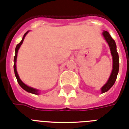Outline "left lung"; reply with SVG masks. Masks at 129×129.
Returning a JSON list of instances; mask_svg holds the SVG:
<instances>
[{
    "label": "left lung",
    "mask_w": 129,
    "mask_h": 129,
    "mask_svg": "<svg viewBox=\"0 0 129 129\" xmlns=\"http://www.w3.org/2000/svg\"><path fill=\"white\" fill-rule=\"evenodd\" d=\"M103 35L109 45L112 56V59H113V67H112L113 69H112V73L109 76V78L107 83L101 88V92L104 93L105 92L109 90V89L113 86V85L116 82L119 71V56L117 50H116V45L115 41L112 38V37L110 36L109 33L104 30L103 32Z\"/></svg>",
    "instance_id": "1"
}]
</instances>
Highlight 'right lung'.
I'll use <instances>...</instances> for the list:
<instances>
[{"label": "right lung", "mask_w": 129, "mask_h": 129, "mask_svg": "<svg viewBox=\"0 0 129 129\" xmlns=\"http://www.w3.org/2000/svg\"><path fill=\"white\" fill-rule=\"evenodd\" d=\"M28 33V31H27L26 33L24 34V37H23V38H22V41H20V43H18V44H17L16 47H15V56H14V64H13V68H14V72H15V77H16L17 82H18V84H20V86L22 87L24 90H26V92H30V93H32V94H39V90L28 86H27V85H26L24 83L22 82V81L20 79V77H19V75H18V74H17V69H16V60H17V52H18V50H19V49H20V46H21V45L22 44V43H23V41H24V37H26V35Z\"/></svg>", "instance_id": "right-lung-1"}]
</instances>
